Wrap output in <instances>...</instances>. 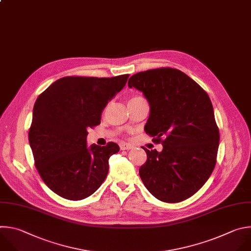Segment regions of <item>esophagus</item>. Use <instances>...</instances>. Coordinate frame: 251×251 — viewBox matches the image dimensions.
Returning a JSON list of instances; mask_svg holds the SVG:
<instances>
[{
    "label": "esophagus",
    "mask_w": 251,
    "mask_h": 251,
    "mask_svg": "<svg viewBox=\"0 0 251 251\" xmlns=\"http://www.w3.org/2000/svg\"><path fill=\"white\" fill-rule=\"evenodd\" d=\"M133 146L131 144H128V143H121L120 144V148L122 150H127V149H131Z\"/></svg>",
    "instance_id": "esophagus-1"
}]
</instances>
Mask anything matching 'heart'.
<instances>
[{"instance_id":"obj_1","label":"heart","mask_w":251,"mask_h":251,"mask_svg":"<svg viewBox=\"0 0 251 251\" xmlns=\"http://www.w3.org/2000/svg\"><path fill=\"white\" fill-rule=\"evenodd\" d=\"M143 98H141V97H132L130 100H129V102H131V101H138V100H142Z\"/></svg>"}]
</instances>
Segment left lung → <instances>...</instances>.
I'll use <instances>...</instances> for the list:
<instances>
[{"mask_svg": "<svg viewBox=\"0 0 251 251\" xmlns=\"http://www.w3.org/2000/svg\"><path fill=\"white\" fill-rule=\"evenodd\" d=\"M128 87L141 91L150 105L145 132L163 149L148 150L139 176L156 199L179 203L193 196L211 176L220 141L207 92L182 71L162 67L138 72Z\"/></svg>", "mask_w": 251, "mask_h": 251, "instance_id": "8db88e82", "label": "left lung"}]
</instances>
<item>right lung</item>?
Returning <instances> with one entry per match:
<instances>
[{
  "label": "right lung",
  "mask_w": 251,
  "mask_h": 251,
  "mask_svg": "<svg viewBox=\"0 0 251 251\" xmlns=\"http://www.w3.org/2000/svg\"><path fill=\"white\" fill-rule=\"evenodd\" d=\"M128 77L67 76L36 99L29 145L41 179L58 196L79 201L95 193L106 179L109 158L120 147L115 142L88 147L86 137L89 128L101 123L103 110Z\"/></svg>",
  "instance_id": "obj_1"
}]
</instances>
